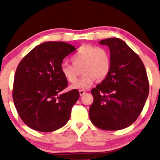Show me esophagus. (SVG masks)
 I'll return each instance as SVG.
<instances>
[{"label": "esophagus", "mask_w": 160, "mask_h": 160, "mask_svg": "<svg viewBox=\"0 0 160 160\" xmlns=\"http://www.w3.org/2000/svg\"><path fill=\"white\" fill-rule=\"evenodd\" d=\"M79 92H80V95H82L85 94L86 91H85V90H82V89H81V90L79 91Z\"/></svg>", "instance_id": "1"}]
</instances>
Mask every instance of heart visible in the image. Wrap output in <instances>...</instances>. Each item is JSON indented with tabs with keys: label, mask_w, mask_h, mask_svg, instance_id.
<instances>
[{
	"label": "heart",
	"mask_w": 160,
	"mask_h": 160,
	"mask_svg": "<svg viewBox=\"0 0 160 160\" xmlns=\"http://www.w3.org/2000/svg\"><path fill=\"white\" fill-rule=\"evenodd\" d=\"M72 65L62 62L59 71L68 82L74 83L83 71L82 78L71 86L72 89H87L92 85L97 78L104 80L109 74L111 68V58L109 51L102 47L84 45L71 57Z\"/></svg>",
	"instance_id": "1"
}]
</instances>
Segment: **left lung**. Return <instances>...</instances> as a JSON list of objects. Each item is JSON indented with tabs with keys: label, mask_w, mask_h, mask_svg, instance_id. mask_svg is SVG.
Listing matches in <instances>:
<instances>
[{
	"label": "left lung",
	"mask_w": 160,
	"mask_h": 160,
	"mask_svg": "<svg viewBox=\"0 0 160 160\" xmlns=\"http://www.w3.org/2000/svg\"><path fill=\"white\" fill-rule=\"evenodd\" d=\"M111 52L109 74L92 89L89 118L101 129L125 128L137 120L149 94V82L139 56L119 38L102 40Z\"/></svg>",
	"instance_id": "1"
}]
</instances>
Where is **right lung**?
Wrapping results in <instances>:
<instances>
[{
  "label": "right lung",
  "instance_id": "obj_1",
  "mask_svg": "<svg viewBox=\"0 0 160 160\" xmlns=\"http://www.w3.org/2000/svg\"><path fill=\"white\" fill-rule=\"evenodd\" d=\"M75 49L65 42H45L34 47L19 62L12 98L19 117L32 129L53 132L70 119L80 93L73 89L59 94L68 86L59 68L64 58Z\"/></svg>",
  "mask_w": 160,
  "mask_h": 160
}]
</instances>
